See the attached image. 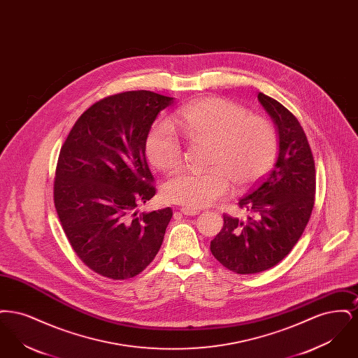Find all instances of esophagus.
<instances>
[{"label":"esophagus","instance_id":"esophagus-1","mask_svg":"<svg viewBox=\"0 0 358 358\" xmlns=\"http://www.w3.org/2000/svg\"><path fill=\"white\" fill-rule=\"evenodd\" d=\"M181 213H182V215H187V216H196V215L200 213V210L185 206V208H181Z\"/></svg>","mask_w":358,"mask_h":358}]
</instances>
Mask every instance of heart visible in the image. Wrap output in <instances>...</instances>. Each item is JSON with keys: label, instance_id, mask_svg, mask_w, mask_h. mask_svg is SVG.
Wrapping results in <instances>:
<instances>
[{"label": "heart", "instance_id": "heart-1", "mask_svg": "<svg viewBox=\"0 0 358 358\" xmlns=\"http://www.w3.org/2000/svg\"><path fill=\"white\" fill-rule=\"evenodd\" d=\"M184 136L193 141L212 142L209 165L205 171H181L164 185V197L187 208L213 204L229 190L247 187L273 165L278 152V134L271 120L222 98L190 103L176 113ZM146 155L161 171H173L182 164L180 138L165 120L155 122L146 136Z\"/></svg>", "mask_w": 358, "mask_h": 358}]
</instances>
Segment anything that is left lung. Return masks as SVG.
<instances>
[{
  "label": "left lung",
  "mask_w": 358,
  "mask_h": 358,
  "mask_svg": "<svg viewBox=\"0 0 358 358\" xmlns=\"http://www.w3.org/2000/svg\"><path fill=\"white\" fill-rule=\"evenodd\" d=\"M279 136L273 168L238 201L248 217L224 215V225L210 241V252L236 273H262L289 255L306 228L315 196V165L298 120L273 98L259 92Z\"/></svg>",
  "instance_id": "left-lung-1"
}]
</instances>
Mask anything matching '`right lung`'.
<instances>
[{
    "label": "right lung",
    "instance_id": "1",
    "mask_svg": "<svg viewBox=\"0 0 358 358\" xmlns=\"http://www.w3.org/2000/svg\"><path fill=\"white\" fill-rule=\"evenodd\" d=\"M173 98L127 91L87 108L60 149L53 201L71 247L88 268L123 280L153 260L171 208L139 213L155 194L145 157L149 130Z\"/></svg>",
    "mask_w": 358,
    "mask_h": 358
}]
</instances>
